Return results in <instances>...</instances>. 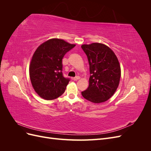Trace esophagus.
Wrapping results in <instances>:
<instances>
[{"instance_id": "34e87169", "label": "esophagus", "mask_w": 151, "mask_h": 151, "mask_svg": "<svg viewBox=\"0 0 151 151\" xmlns=\"http://www.w3.org/2000/svg\"><path fill=\"white\" fill-rule=\"evenodd\" d=\"M79 79H80V77L79 76H76V77H74V78H73L72 79L74 80V81H77V80H79Z\"/></svg>"}]
</instances>
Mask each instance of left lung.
<instances>
[{
  "instance_id": "8db88e82",
  "label": "left lung",
  "mask_w": 151,
  "mask_h": 151,
  "mask_svg": "<svg viewBox=\"0 0 151 151\" xmlns=\"http://www.w3.org/2000/svg\"><path fill=\"white\" fill-rule=\"evenodd\" d=\"M89 64V87L82 91V96L88 101L100 103L107 101L119 85L121 70L115 54L106 45L94 43L83 45Z\"/></svg>"
}]
</instances>
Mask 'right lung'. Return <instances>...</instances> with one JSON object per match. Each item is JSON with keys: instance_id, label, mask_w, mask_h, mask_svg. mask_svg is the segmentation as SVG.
<instances>
[{"instance_id": "add662e5", "label": "right lung", "mask_w": 151, "mask_h": 151, "mask_svg": "<svg viewBox=\"0 0 151 151\" xmlns=\"http://www.w3.org/2000/svg\"><path fill=\"white\" fill-rule=\"evenodd\" d=\"M76 46L63 40L50 39L36 49L29 66L32 86L40 97L47 100L58 98L70 81L62 73V58Z\"/></svg>"}]
</instances>
